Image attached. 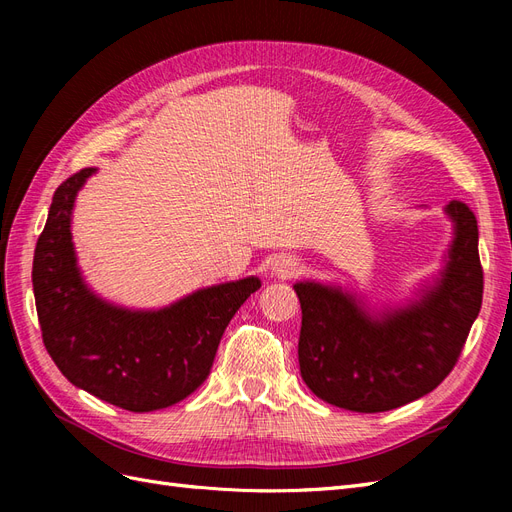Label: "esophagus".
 <instances>
[{
    "mask_svg": "<svg viewBox=\"0 0 512 512\" xmlns=\"http://www.w3.org/2000/svg\"><path fill=\"white\" fill-rule=\"evenodd\" d=\"M273 273L277 275V277H282V280H288V277H294L299 273V262L294 260V258H280L273 265Z\"/></svg>",
    "mask_w": 512,
    "mask_h": 512,
    "instance_id": "obj_1",
    "label": "esophagus"
}]
</instances>
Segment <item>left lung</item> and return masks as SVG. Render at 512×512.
<instances>
[{
	"instance_id": "obj_1",
	"label": "left lung",
	"mask_w": 512,
	"mask_h": 512,
	"mask_svg": "<svg viewBox=\"0 0 512 512\" xmlns=\"http://www.w3.org/2000/svg\"><path fill=\"white\" fill-rule=\"evenodd\" d=\"M455 241L438 286L382 320L350 294L294 284L301 301L299 365L316 397L352 412H386L431 393L451 374L483 305L474 211L451 200Z\"/></svg>"
}]
</instances>
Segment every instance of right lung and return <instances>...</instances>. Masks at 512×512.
Here are the masks:
<instances>
[{"instance_id": "obj_1", "label": "right lung", "mask_w": 512, "mask_h": 512, "mask_svg": "<svg viewBox=\"0 0 512 512\" xmlns=\"http://www.w3.org/2000/svg\"><path fill=\"white\" fill-rule=\"evenodd\" d=\"M96 168L68 177L53 194L34 252V297L46 352L74 386L130 412L168 408L209 376L232 316L260 280L198 290L160 312H128L91 294L76 269L70 215Z\"/></svg>"}]
</instances>
